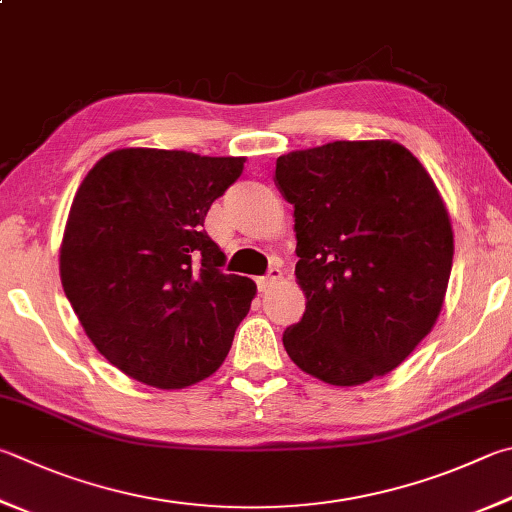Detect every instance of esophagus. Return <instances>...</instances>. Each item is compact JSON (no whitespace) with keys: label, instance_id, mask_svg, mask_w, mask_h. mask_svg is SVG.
I'll return each instance as SVG.
<instances>
[{"label":"esophagus","instance_id":"esophagus-1","mask_svg":"<svg viewBox=\"0 0 512 512\" xmlns=\"http://www.w3.org/2000/svg\"><path fill=\"white\" fill-rule=\"evenodd\" d=\"M280 280H282L280 268H271V273L264 275V277H259L257 286H259V291H268V288H271L275 282H280Z\"/></svg>","mask_w":512,"mask_h":512}]
</instances>
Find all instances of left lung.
Returning <instances> with one entry per match:
<instances>
[{
    "mask_svg": "<svg viewBox=\"0 0 512 512\" xmlns=\"http://www.w3.org/2000/svg\"><path fill=\"white\" fill-rule=\"evenodd\" d=\"M275 185L295 208L302 320L284 331L297 367L329 385L385 376L439 318L454 237L432 176L394 141L284 154Z\"/></svg>",
    "mask_w": 512,
    "mask_h": 512,
    "instance_id": "left-lung-1",
    "label": "left lung"
}]
</instances>
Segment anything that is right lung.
I'll return each mask as SVG.
<instances>
[{
    "mask_svg": "<svg viewBox=\"0 0 512 512\" xmlns=\"http://www.w3.org/2000/svg\"><path fill=\"white\" fill-rule=\"evenodd\" d=\"M244 161L127 147L80 183L60 248L64 293L94 347L138 383L188 387L228 356L257 286L221 271L203 221Z\"/></svg>",
    "mask_w": 512,
    "mask_h": 512,
    "instance_id": "right-lung-1",
    "label": "right lung"
}]
</instances>
